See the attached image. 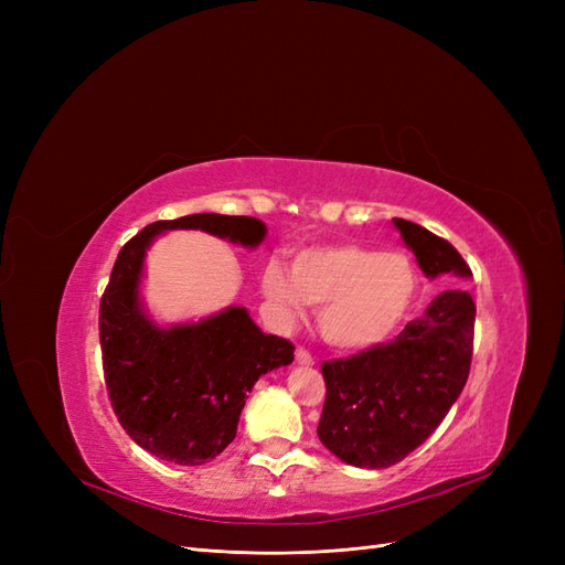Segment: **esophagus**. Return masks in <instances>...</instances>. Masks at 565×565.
<instances>
[{
	"instance_id": "1",
	"label": "esophagus",
	"mask_w": 565,
	"mask_h": 565,
	"mask_svg": "<svg viewBox=\"0 0 565 565\" xmlns=\"http://www.w3.org/2000/svg\"><path fill=\"white\" fill-rule=\"evenodd\" d=\"M295 361L299 363V365H306V367H311L316 361H313V355L306 351V349H297L295 351Z\"/></svg>"
}]
</instances>
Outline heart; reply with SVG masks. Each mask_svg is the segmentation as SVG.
Segmentation results:
<instances>
[{
    "label": "heart",
    "mask_w": 565,
    "mask_h": 565,
    "mask_svg": "<svg viewBox=\"0 0 565 565\" xmlns=\"http://www.w3.org/2000/svg\"><path fill=\"white\" fill-rule=\"evenodd\" d=\"M417 268L403 252L365 245L301 249L292 268L273 259L262 270V292L285 322L322 303L318 330L339 351L382 344L405 320L417 297Z\"/></svg>",
    "instance_id": "heart-1"
}]
</instances>
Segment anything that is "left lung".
<instances>
[{"instance_id": "left-lung-1", "label": "left lung", "mask_w": 565, "mask_h": 565, "mask_svg": "<svg viewBox=\"0 0 565 565\" xmlns=\"http://www.w3.org/2000/svg\"><path fill=\"white\" fill-rule=\"evenodd\" d=\"M393 226L426 278H471L448 241L405 218H393ZM473 320L471 295L448 289L388 344L322 363L328 386L318 424L322 446L361 469H386L417 450L467 384Z\"/></svg>"}]
</instances>
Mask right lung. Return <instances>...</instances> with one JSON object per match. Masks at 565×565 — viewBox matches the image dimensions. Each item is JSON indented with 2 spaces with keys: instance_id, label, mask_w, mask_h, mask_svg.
Here are the masks:
<instances>
[{
  "instance_id": "obj_1",
  "label": "right lung",
  "mask_w": 565,
  "mask_h": 565,
  "mask_svg": "<svg viewBox=\"0 0 565 565\" xmlns=\"http://www.w3.org/2000/svg\"><path fill=\"white\" fill-rule=\"evenodd\" d=\"M167 231H204L247 249L266 224L254 216L188 214L156 221L119 249L100 297V351L115 415L134 443L164 461L198 467L235 438L247 393L262 374L295 361V347L264 334L247 309L158 324L141 299L146 254Z\"/></svg>"
}]
</instances>
